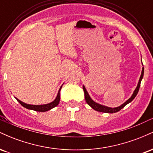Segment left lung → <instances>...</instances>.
Here are the masks:
<instances>
[{
	"label": "left lung",
	"instance_id": "left-lung-1",
	"mask_svg": "<svg viewBox=\"0 0 153 153\" xmlns=\"http://www.w3.org/2000/svg\"><path fill=\"white\" fill-rule=\"evenodd\" d=\"M143 75H144V67L143 68V71H142V73H141V75H140V80H139L137 86L136 88H135L134 93H133V94L131 95V97L129 98V99H128L127 101H125V102L123 103V104L121 105V106H119L118 107H115V108H111V107L105 106H103V105L99 104V103L95 102L94 101H93V100L91 99L90 96H89L88 93L87 92V91H86V89H85V86H84V85H82V88H83L84 94H85V101H86V103L91 107V108H94V110L97 111L103 112V113H111V114L116 113V112L119 111H120L121 109H122V108H124V107L127 104H128V103H130L131 101H132V100L134 99L135 97H136L137 94H138L139 89H140V83H141L142 79H143Z\"/></svg>",
	"mask_w": 153,
	"mask_h": 153
}]
</instances>
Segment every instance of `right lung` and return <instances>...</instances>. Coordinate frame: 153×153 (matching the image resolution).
Instances as JSON below:
<instances>
[{"label":"right lung","mask_w":153,"mask_h":153,"mask_svg":"<svg viewBox=\"0 0 153 153\" xmlns=\"http://www.w3.org/2000/svg\"><path fill=\"white\" fill-rule=\"evenodd\" d=\"M62 86L60 87L59 90L58 91V94H57V97L56 99L54 100L52 102H51L50 103H47V104H43V105H31V104H27V103H25L24 102H22V101L19 100L18 99H16L17 101L20 103V104L23 106L24 107H25L26 108H28V109H31V110H34L36 111H39V112H45L47 111H49L52 108H54L55 106H57V105L59 104V99H60V96H59V92H60L61 88H62Z\"/></svg>","instance_id":"add662e5"}]
</instances>
